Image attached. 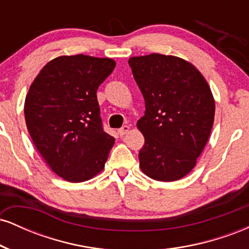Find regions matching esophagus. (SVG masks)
I'll use <instances>...</instances> for the list:
<instances>
[{
    "mask_svg": "<svg viewBox=\"0 0 249 249\" xmlns=\"http://www.w3.org/2000/svg\"><path fill=\"white\" fill-rule=\"evenodd\" d=\"M128 130H130V126H128V125H124V126H122L118 130V134H119V136L123 137L124 134H126L128 132Z\"/></svg>",
    "mask_w": 249,
    "mask_h": 249,
    "instance_id": "1",
    "label": "esophagus"
}]
</instances>
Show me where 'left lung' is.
<instances>
[{"label": "left lung", "instance_id": "left-lung-1", "mask_svg": "<svg viewBox=\"0 0 249 249\" xmlns=\"http://www.w3.org/2000/svg\"><path fill=\"white\" fill-rule=\"evenodd\" d=\"M128 64L146 108L137 124L145 138L139 166L154 180H179L196 166L211 134V89L194 65L178 57L152 53Z\"/></svg>", "mask_w": 249, "mask_h": 249}]
</instances>
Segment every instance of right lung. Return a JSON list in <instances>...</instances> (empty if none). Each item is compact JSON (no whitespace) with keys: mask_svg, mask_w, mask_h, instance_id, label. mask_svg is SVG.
I'll list each match as a JSON object with an SVG mask.
<instances>
[{"mask_svg":"<svg viewBox=\"0 0 249 249\" xmlns=\"http://www.w3.org/2000/svg\"><path fill=\"white\" fill-rule=\"evenodd\" d=\"M116 67L111 58L57 57L33 82L24 103L31 139L57 176L82 182L99 173L115 138L104 131L99 85Z\"/></svg>","mask_w":249,"mask_h":249,"instance_id":"1","label":"right lung"}]
</instances>
